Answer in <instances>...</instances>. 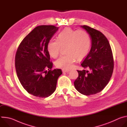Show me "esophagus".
Wrapping results in <instances>:
<instances>
[{"label":"esophagus","mask_w":127,"mask_h":127,"mask_svg":"<svg viewBox=\"0 0 127 127\" xmlns=\"http://www.w3.org/2000/svg\"><path fill=\"white\" fill-rule=\"evenodd\" d=\"M70 71V70L69 69H63L62 70V72L63 73H65V72H68Z\"/></svg>","instance_id":"esophagus-1"}]
</instances>
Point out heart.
I'll use <instances>...</instances> for the list:
<instances>
[{
    "mask_svg": "<svg viewBox=\"0 0 127 127\" xmlns=\"http://www.w3.org/2000/svg\"><path fill=\"white\" fill-rule=\"evenodd\" d=\"M65 46L67 54L60 56L55 62L58 68L63 69L71 68L76 59L80 60L87 55L91 47V39L85 30L67 28L59 33L57 40H49L47 50L52 57L56 58L59 55L61 47Z\"/></svg>",
    "mask_w": 127,
    "mask_h": 127,
    "instance_id": "heart-1",
    "label": "heart"
}]
</instances>
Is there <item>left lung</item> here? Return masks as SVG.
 Masks as SVG:
<instances>
[{"label":"left lung","instance_id":"1","mask_svg":"<svg viewBox=\"0 0 127 127\" xmlns=\"http://www.w3.org/2000/svg\"><path fill=\"white\" fill-rule=\"evenodd\" d=\"M89 33L92 48L81 66L88 70H77L78 77L74 82L76 90L85 95L100 92L112 77L114 62L110 44L100 31L88 26H81Z\"/></svg>","mask_w":127,"mask_h":127}]
</instances>
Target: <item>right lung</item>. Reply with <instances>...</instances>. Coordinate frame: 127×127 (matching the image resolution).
Segmentation results:
<instances>
[{"label":"right lung","mask_w":127,"mask_h":127,"mask_svg":"<svg viewBox=\"0 0 127 127\" xmlns=\"http://www.w3.org/2000/svg\"><path fill=\"white\" fill-rule=\"evenodd\" d=\"M52 25L35 27L23 40L15 57L17 76L22 85L30 94L47 97L56 89L61 69L52 70L47 44L58 30ZM48 70L47 71L46 69Z\"/></svg>","instance_id":"right-lung-1"}]
</instances>
